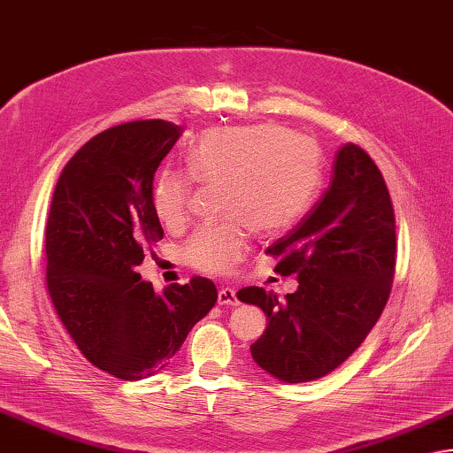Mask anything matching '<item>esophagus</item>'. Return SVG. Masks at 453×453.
Instances as JSON below:
<instances>
[{"label": "esophagus", "instance_id": "esophagus-1", "mask_svg": "<svg viewBox=\"0 0 453 453\" xmlns=\"http://www.w3.org/2000/svg\"><path fill=\"white\" fill-rule=\"evenodd\" d=\"M219 304H226V307H234V304H238L236 291L230 289V288L219 289Z\"/></svg>", "mask_w": 453, "mask_h": 453}]
</instances>
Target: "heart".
Instances as JSON below:
<instances>
[{"instance_id": "1", "label": "heart", "mask_w": 453, "mask_h": 453, "mask_svg": "<svg viewBox=\"0 0 453 453\" xmlns=\"http://www.w3.org/2000/svg\"><path fill=\"white\" fill-rule=\"evenodd\" d=\"M186 165L188 173H158L152 205L165 226H178L189 213L193 180L220 183L226 219L197 228L186 244L188 264L207 273H226L242 260L250 228L278 234L291 226L311 205L322 173L315 141L278 125L211 128L189 146Z\"/></svg>"}]
</instances>
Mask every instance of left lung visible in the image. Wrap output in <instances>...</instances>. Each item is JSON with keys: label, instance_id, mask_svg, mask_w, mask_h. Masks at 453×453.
Returning a JSON list of instances; mask_svg holds the SVG:
<instances>
[{"label": "left lung", "instance_id": "obj_1", "mask_svg": "<svg viewBox=\"0 0 453 453\" xmlns=\"http://www.w3.org/2000/svg\"><path fill=\"white\" fill-rule=\"evenodd\" d=\"M275 270L299 288L280 301L244 288L236 297L267 317L250 346L254 362L283 383H307L346 362L389 299L395 275V213L375 162L359 146L338 150L330 186L289 234L267 248Z\"/></svg>", "mask_w": 453, "mask_h": 453}]
</instances>
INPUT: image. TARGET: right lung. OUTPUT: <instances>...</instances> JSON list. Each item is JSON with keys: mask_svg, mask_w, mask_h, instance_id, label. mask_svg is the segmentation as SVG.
<instances>
[{"mask_svg": "<svg viewBox=\"0 0 453 453\" xmlns=\"http://www.w3.org/2000/svg\"><path fill=\"white\" fill-rule=\"evenodd\" d=\"M183 127L162 119L111 127L64 165L46 220V288L91 364L125 381L158 373L217 303L191 278L162 295L136 265L162 240L152 181Z\"/></svg>", "mask_w": 453, "mask_h": 453, "instance_id": "1", "label": "right lung"}]
</instances>
